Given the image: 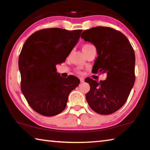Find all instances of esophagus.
<instances>
[{"instance_id":"34e87169","label":"esophagus","mask_w":150,"mask_h":150,"mask_svg":"<svg viewBox=\"0 0 150 150\" xmlns=\"http://www.w3.org/2000/svg\"><path fill=\"white\" fill-rule=\"evenodd\" d=\"M79 79H80V81H81V83L84 82V78H83V77H80Z\"/></svg>"}]
</instances>
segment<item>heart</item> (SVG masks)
Instances as JSON below:
<instances>
[{"label": "heart", "instance_id": "heart-1", "mask_svg": "<svg viewBox=\"0 0 150 150\" xmlns=\"http://www.w3.org/2000/svg\"><path fill=\"white\" fill-rule=\"evenodd\" d=\"M91 45H91V44H85V45L83 46L82 50H85V49H86V48H87V47H88L91 46Z\"/></svg>", "mask_w": 150, "mask_h": 150}]
</instances>
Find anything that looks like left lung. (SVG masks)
Here are the masks:
<instances>
[{"instance_id":"left-lung-1","label":"left lung","mask_w":150,"mask_h":150,"mask_svg":"<svg viewBox=\"0 0 150 150\" xmlns=\"http://www.w3.org/2000/svg\"><path fill=\"white\" fill-rule=\"evenodd\" d=\"M81 37L96 48L98 57L93 73H106L105 81L87 77L90 91L86 94L88 105L100 115H110L122 106L135 82V54L128 38L120 31L97 26L83 31Z\"/></svg>"}]
</instances>
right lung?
I'll return each instance as SVG.
<instances>
[{"label":"right lung","mask_w":150,"mask_h":150,"mask_svg":"<svg viewBox=\"0 0 150 150\" xmlns=\"http://www.w3.org/2000/svg\"><path fill=\"white\" fill-rule=\"evenodd\" d=\"M82 30L53 28L38 30L26 40L18 59L21 90L28 105L45 116H55L67 105L68 96L79 84L73 75L57 73L79 41Z\"/></svg>","instance_id":"1"}]
</instances>
